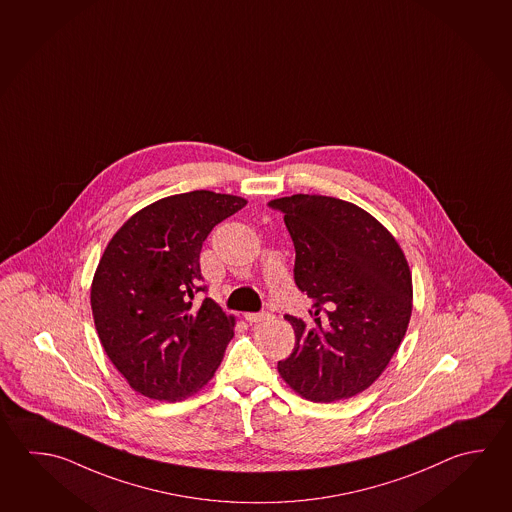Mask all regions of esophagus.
Listing matches in <instances>:
<instances>
[{"instance_id": "34e87169", "label": "esophagus", "mask_w": 512, "mask_h": 512, "mask_svg": "<svg viewBox=\"0 0 512 512\" xmlns=\"http://www.w3.org/2000/svg\"><path fill=\"white\" fill-rule=\"evenodd\" d=\"M269 316V312H249V314H245V319L249 323H261V321H265Z\"/></svg>"}]
</instances>
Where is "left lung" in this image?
<instances>
[{"label":"left lung","instance_id":"8db88e82","mask_svg":"<svg viewBox=\"0 0 512 512\" xmlns=\"http://www.w3.org/2000/svg\"><path fill=\"white\" fill-rule=\"evenodd\" d=\"M269 207L283 213L296 285L314 301L307 321L285 316L296 344L279 375L305 399H350L379 379L408 330V261L388 229L350 202L292 195Z\"/></svg>","mask_w":512,"mask_h":512}]
</instances>
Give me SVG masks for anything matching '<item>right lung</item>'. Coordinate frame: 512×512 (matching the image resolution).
Here are the masks:
<instances>
[{
    "mask_svg": "<svg viewBox=\"0 0 512 512\" xmlns=\"http://www.w3.org/2000/svg\"><path fill=\"white\" fill-rule=\"evenodd\" d=\"M240 196L191 191L133 214L115 233L92 281L90 303L104 352L131 388L182 400L211 381L233 339L234 317L205 292L202 243L245 207Z\"/></svg>",
    "mask_w": 512,
    "mask_h": 512,
    "instance_id": "1",
    "label": "right lung"
}]
</instances>
